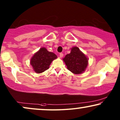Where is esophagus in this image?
<instances>
[{"label":"esophagus","instance_id":"esophagus-1","mask_svg":"<svg viewBox=\"0 0 120 120\" xmlns=\"http://www.w3.org/2000/svg\"><path fill=\"white\" fill-rule=\"evenodd\" d=\"M63 57V54L62 53H60V58H62Z\"/></svg>","mask_w":120,"mask_h":120}]
</instances>
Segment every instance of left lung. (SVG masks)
<instances>
[{"mask_svg":"<svg viewBox=\"0 0 120 120\" xmlns=\"http://www.w3.org/2000/svg\"><path fill=\"white\" fill-rule=\"evenodd\" d=\"M63 60L67 69L74 74L83 73L88 64L87 57L76 46L72 47L70 53L67 54Z\"/></svg>","mask_w":120,"mask_h":120,"instance_id":"1","label":"left lung"}]
</instances>
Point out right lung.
<instances>
[{"mask_svg":"<svg viewBox=\"0 0 120 120\" xmlns=\"http://www.w3.org/2000/svg\"><path fill=\"white\" fill-rule=\"evenodd\" d=\"M57 58L55 53L48 51L45 47H42L34 54L30 59V64L34 71L40 74L48 69L51 62Z\"/></svg>","mask_w":120,"mask_h":120,"instance_id":"right-lung-1","label":"right lung"}]
</instances>
